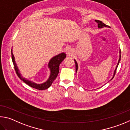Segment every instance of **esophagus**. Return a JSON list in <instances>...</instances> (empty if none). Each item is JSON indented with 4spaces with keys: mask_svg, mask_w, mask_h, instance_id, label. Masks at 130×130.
I'll return each mask as SVG.
<instances>
[{
    "mask_svg": "<svg viewBox=\"0 0 130 130\" xmlns=\"http://www.w3.org/2000/svg\"><path fill=\"white\" fill-rule=\"evenodd\" d=\"M66 54L67 56H72L73 55V51H72L71 48H67L66 50Z\"/></svg>",
    "mask_w": 130,
    "mask_h": 130,
    "instance_id": "obj_1",
    "label": "esophagus"
}]
</instances>
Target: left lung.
<instances>
[{"instance_id":"left-lung-1","label":"left lung","mask_w":130,"mask_h":130,"mask_svg":"<svg viewBox=\"0 0 130 130\" xmlns=\"http://www.w3.org/2000/svg\"><path fill=\"white\" fill-rule=\"evenodd\" d=\"M95 22H96L97 23H98V27L99 28H103V27H110L108 26H107V25H106L104 23H103V22L100 21V20H95ZM119 60H118V64L117 65V67H116V69L115 70L114 72H113V77L112 78V79H111V80H112V79L113 78V77H114L115 75V72H116V70H117V67L118 66V65H119V61L120 60V56H121V55H120V51H119ZM74 61L75 62V69H76V73L77 72V70H78V63H77L76 61L75 60V59H74Z\"/></svg>"}]
</instances>
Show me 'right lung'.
Here are the masks:
<instances>
[{
    "label": "right lung",
    "mask_w": 130,
    "mask_h": 130,
    "mask_svg": "<svg viewBox=\"0 0 130 130\" xmlns=\"http://www.w3.org/2000/svg\"><path fill=\"white\" fill-rule=\"evenodd\" d=\"M11 55H12V60L13 66H14V69L18 77L23 82H24L25 83H26L27 85H28L30 87L39 90H44L47 89L48 88H49L51 86L52 82L54 81V80H55L56 78L58 75L59 71V65L61 63V61L66 57V54L64 53V52H62V53L59 54L57 55L54 56L53 58H52L49 61L48 64V67L50 70V75L48 79H47V80L45 82H44L42 84H37L34 82L33 81L27 80V79L23 78L22 76V75L20 74L19 72V70L18 69V67H17V63L15 62V57L13 56L12 53V50H11Z\"/></svg>",
    "instance_id": "obj_1"
}]
</instances>
